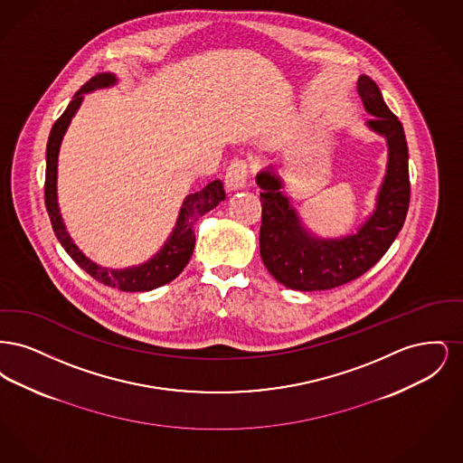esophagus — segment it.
I'll return each instance as SVG.
<instances>
[{"label":"esophagus","mask_w":463,"mask_h":463,"mask_svg":"<svg viewBox=\"0 0 463 463\" xmlns=\"http://www.w3.org/2000/svg\"><path fill=\"white\" fill-rule=\"evenodd\" d=\"M250 163L246 159H234L225 170V185L229 191H238L246 185L250 175Z\"/></svg>","instance_id":"1"}]
</instances>
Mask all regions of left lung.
Listing matches in <instances>:
<instances>
[{
  "label": "left lung",
  "instance_id": "left-lung-1",
  "mask_svg": "<svg viewBox=\"0 0 463 463\" xmlns=\"http://www.w3.org/2000/svg\"><path fill=\"white\" fill-rule=\"evenodd\" d=\"M357 93L373 118L370 130L385 137L389 159L376 194L373 213L355 234L323 240L302 225L272 166L257 175L262 189L260 257L276 281L291 289L319 291L342 287L363 276L391 248L410 206L408 146L401 121L383 102L382 91L366 74L357 80Z\"/></svg>",
  "mask_w": 463,
  "mask_h": 463
}]
</instances>
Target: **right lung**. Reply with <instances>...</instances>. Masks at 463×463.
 <instances>
[{"instance_id":"1","label":"right lung","mask_w":463,"mask_h":463,"mask_svg":"<svg viewBox=\"0 0 463 463\" xmlns=\"http://www.w3.org/2000/svg\"><path fill=\"white\" fill-rule=\"evenodd\" d=\"M116 83V76L110 72L97 74L87 81L81 89L76 91L72 100L69 102L64 114L55 121L46 144V174H44V204L50 215V222L57 240L64 246L71 259L87 270L93 279L106 287L118 288L121 291H151L155 288L163 287L174 281L176 276L189 264L191 255L194 251L196 236H194V223L199 217L213 210L221 201L225 199L223 185L221 180L210 182L199 193L189 194L184 199L180 208L175 227L170 238L163 244V248L156 253L151 260L146 264L133 265L127 269H108L95 264L89 257L71 240L66 225L62 221L59 201H57V163H59V151L64 138L67 127L80 109L83 102V93H89L97 89H108Z\"/></svg>"}]
</instances>
